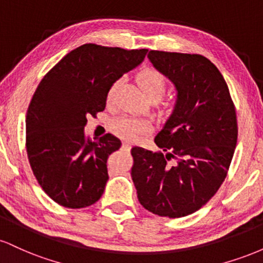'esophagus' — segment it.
<instances>
[{
  "label": "esophagus",
  "mask_w": 263,
  "mask_h": 263,
  "mask_svg": "<svg viewBox=\"0 0 263 263\" xmlns=\"http://www.w3.org/2000/svg\"><path fill=\"white\" fill-rule=\"evenodd\" d=\"M122 148L126 149V151H129V149H131V143H128V142H123Z\"/></svg>",
  "instance_id": "esophagus-1"
}]
</instances>
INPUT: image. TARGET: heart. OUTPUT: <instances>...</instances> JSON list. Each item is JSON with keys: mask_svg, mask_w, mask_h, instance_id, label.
<instances>
[{"mask_svg": "<svg viewBox=\"0 0 263 263\" xmlns=\"http://www.w3.org/2000/svg\"><path fill=\"white\" fill-rule=\"evenodd\" d=\"M138 79H140L141 87L143 89V91L147 96L155 95L161 98L163 92H164L165 86H167V79H165L164 75L161 71L152 68H147L144 70H142ZM117 85H119V81L114 83V85L110 87V90L107 92V100L112 99ZM112 128L121 137L137 138L144 132L146 125L140 121V120L129 119V117H121V119H117L114 122Z\"/></svg>", "mask_w": 263, "mask_h": 263, "instance_id": "b5f03b06", "label": "heart"}]
</instances>
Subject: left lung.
I'll return each instance as SVG.
<instances>
[{"label":"left lung","instance_id":"1","mask_svg":"<svg viewBox=\"0 0 263 263\" xmlns=\"http://www.w3.org/2000/svg\"><path fill=\"white\" fill-rule=\"evenodd\" d=\"M147 57L173 83L177 99L155 138L162 151L131 149V177L144 209L182 218L206 204L225 180L237 142L236 111L224 77L208 58L159 50Z\"/></svg>","mask_w":263,"mask_h":263}]
</instances>
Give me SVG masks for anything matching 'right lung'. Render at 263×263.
I'll list each match as a JSON object with an SVG mask.
<instances>
[{"mask_svg":"<svg viewBox=\"0 0 263 263\" xmlns=\"http://www.w3.org/2000/svg\"><path fill=\"white\" fill-rule=\"evenodd\" d=\"M147 52L84 44L39 83L27 111V155L39 185L62 206L80 209L101 198L107 158L121 141L111 134L99 141L85 137L86 117L105 110L110 87Z\"/></svg>","mask_w":263,"mask_h":263,"instance_id":"obj_1","label":"right lung"}]
</instances>
